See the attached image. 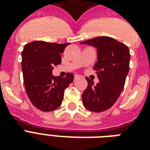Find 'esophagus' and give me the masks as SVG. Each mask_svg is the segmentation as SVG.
<instances>
[{
	"instance_id": "34e87169",
	"label": "esophagus",
	"mask_w": 150,
	"mask_h": 150,
	"mask_svg": "<svg viewBox=\"0 0 150 150\" xmlns=\"http://www.w3.org/2000/svg\"><path fill=\"white\" fill-rule=\"evenodd\" d=\"M79 75H75V79H74V80H75H75H77L78 79H79Z\"/></svg>"
}]
</instances>
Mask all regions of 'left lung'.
<instances>
[{"label":"left lung","mask_w":150,"mask_h":150,"mask_svg":"<svg viewBox=\"0 0 150 150\" xmlns=\"http://www.w3.org/2000/svg\"><path fill=\"white\" fill-rule=\"evenodd\" d=\"M81 43L96 48L97 61L93 69L99 79L94 85L86 77L88 86L82 94V103L90 111H104L114 104L125 86L129 71V49L108 36H98Z\"/></svg>","instance_id":"1"}]
</instances>
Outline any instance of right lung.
<instances>
[{"label": "right lung", "instance_id": "obj_1", "mask_svg": "<svg viewBox=\"0 0 150 150\" xmlns=\"http://www.w3.org/2000/svg\"><path fill=\"white\" fill-rule=\"evenodd\" d=\"M68 44L33 41L24 47L22 69L25 91L34 107L42 111L57 109L64 89L73 82L72 73H67L64 78L52 75L54 66L61 62L60 54Z\"/></svg>", "mask_w": 150, "mask_h": 150}]
</instances>
